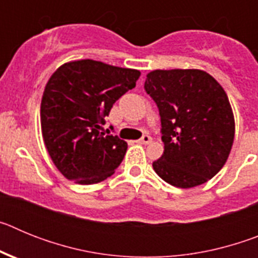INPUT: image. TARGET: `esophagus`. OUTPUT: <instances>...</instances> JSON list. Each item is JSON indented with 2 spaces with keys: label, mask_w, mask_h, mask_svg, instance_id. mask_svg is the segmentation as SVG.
Instances as JSON below:
<instances>
[{
  "label": "esophagus",
  "mask_w": 258,
  "mask_h": 258,
  "mask_svg": "<svg viewBox=\"0 0 258 258\" xmlns=\"http://www.w3.org/2000/svg\"><path fill=\"white\" fill-rule=\"evenodd\" d=\"M151 142H152V138L149 136V134H145L141 140H138V143H142V145H149V143Z\"/></svg>",
  "instance_id": "34e87169"
}]
</instances>
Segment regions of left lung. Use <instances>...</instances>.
<instances>
[{"mask_svg": "<svg viewBox=\"0 0 258 258\" xmlns=\"http://www.w3.org/2000/svg\"><path fill=\"white\" fill-rule=\"evenodd\" d=\"M145 90L161 120L164 152L152 163L156 174L175 187L206 183L225 165L235 134L223 88L202 70H155Z\"/></svg>", "mask_w": 258, "mask_h": 258, "instance_id": "obj_1", "label": "left lung"}]
</instances>
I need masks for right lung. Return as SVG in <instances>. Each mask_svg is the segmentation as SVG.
Here are the masks:
<instances>
[{
    "label": "right lung",
    "instance_id": "add662e5",
    "mask_svg": "<svg viewBox=\"0 0 258 258\" xmlns=\"http://www.w3.org/2000/svg\"><path fill=\"white\" fill-rule=\"evenodd\" d=\"M140 76V71L92 59L68 61L51 75L41 101V131L66 178L93 184L115 173L127 145L102 132L104 117Z\"/></svg>",
    "mask_w": 258,
    "mask_h": 258
}]
</instances>
